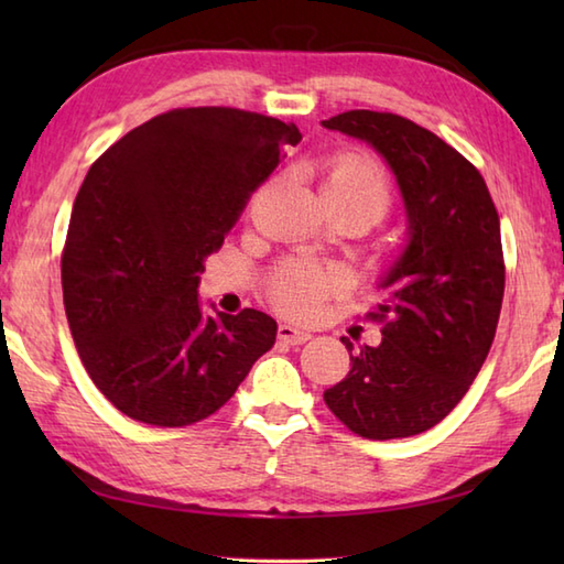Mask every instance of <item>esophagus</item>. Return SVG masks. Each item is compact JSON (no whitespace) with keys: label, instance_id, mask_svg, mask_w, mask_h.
Masks as SVG:
<instances>
[{"label":"esophagus","instance_id":"1","mask_svg":"<svg viewBox=\"0 0 564 564\" xmlns=\"http://www.w3.org/2000/svg\"><path fill=\"white\" fill-rule=\"evenodd\" d=\"M279 337L285 341V344H305V341H310L313 339V334L310 332H305V329H301V327H293V325H279Z\"/></svg>","mask_w":564,"mask_h":564}]
</instances>
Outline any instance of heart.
<instances>
[{"mask_svg": "<svg viewBox=\"0 0 564 564\" xmlns=\"http://www.w3.org/2000/svg\"><path fill=\"white\" fill-rule=\"evenodd\" d=\"M319 196L332 215L361 218L370 227L390 213L394 191L386 164L370 154L349 152L325 166ZM341 285V271L303 259L283 261L269 275L271 303L295 319L317 317L327 295Z\"/></svg>", "mask_w": 564, "mask_h": 564, "instance_id": "heart-1", "label": "heart"}]
</instances>
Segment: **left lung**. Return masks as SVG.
Returning a JSON list of instances; mask_svg holds the SVG:
<instances>
[{
    "label": "left lung",
    "instance_id": "8db88e82",
    "mask_svg": "<svg viewBox=\"0 0 564 564\" xmlns=\"http://www.w3.org/2000/svg\"><path fill=\"white\" fill-rule=\"evenodd\" d=\"M322 126L388 160L410 232L380 281L382 303L366 315L382 341L354 349L341 337L351 370L325 402L364 438L416 436L465 398L495 341L507 273L499 215L475 164L410 118L358 109Z\"/></svg>",
    "mask_w": 564,
    "mask_h": 564
}]
</instances>
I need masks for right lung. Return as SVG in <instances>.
<instances>
[{"label":"right lung","mask_w":564,"mask_h":564,"mask_svg":"<svg viewBox=\"0 0 564 564\" xmlns=\"http://www.w3.org/2000/svg\"><path fill=\"white\" fill-rule=\"evenodd\" d=\"M301 140L273 116L196 106L154 116L89 166L59 261L65 313L94 386L126 416L196 424L273 346V317L206 315L198 283L203 261Z\"/></svg>","instance_id":"right-lung-1"}]
</instances>
